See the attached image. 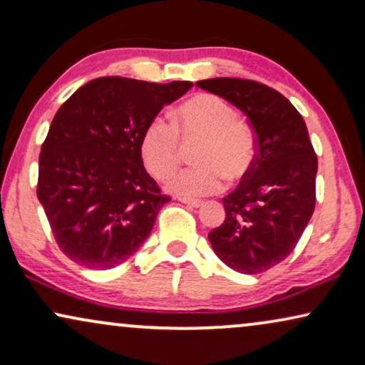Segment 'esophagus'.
<instances>
[{"label":"esophagus","instance_id":"esophagus-1","mask_svg":"<svg viewBox=\"0 0 365 365\" xmlns=\"http://www.w3.org/2000/svg\"><path fill=\"white\" fill-rule=\"evenodd\" d=\"M178 201H181V202L187 204V206H192V207H201L204 204L201 199H191V197H184V196H178Z\"/></svg>","mask_w":365,"mask_h":365}]
</instances>
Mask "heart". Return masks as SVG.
Wrapping results in <instances>:
<instances>
[{"label":"heart","instance_id":"b5f03b06","mask_svg":"<svg viewBox=\"0 0 365 365\" xmlns=\"http://www.w3.org/2000/svg\"><path fill=\"white\" fill-rule=\"evenodd\" d=\"M184 143L197 141L192 159L196 166L182 169L169 178L168 187L184 197L207 196L224 186V178L239 181L252 166L254 136L237 113L224 99L197 94L181 104L173 124L156 118L143 131L141 158L148 171L166 179L179 166Z\"/></svg>","mask_w":365,"mask_h":365}]
</instances>
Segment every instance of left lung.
<instances>
[{"label":"left lung","mask_w":365,"mask_h":365,"mask_svg":"<svg viewBox=\"0 0 365 365\" xmlns=\"http://www.w3.org/2000/svg\"><path fill=\"white\" fill-rule=\"evenodd\" d=\"M196 84L246 114L257 151L239 186L222 197L226 219L209 241L234 271L264 272L294 251L316 207L317 156L306 123L287 98L252 79Z\"/></svg>","instance_id":"8db88e82"}]
</instances>
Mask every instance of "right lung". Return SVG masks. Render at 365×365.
Returning <instances> with one entry per match:
<instances>
[{
	"label": "right lung",
	"instance_id": "obj_1",
	"mask_svg": "<svg viewBox=\"0 0 365 365\" xmlns=\"http://www.w3.org/2000/svg\"><path fill=\"white\" fill-rule=\"evenodd\" d=\"M191 88L96 78L58 109L39 153L36 194L71 261L116 267L151 234L171 197L144 169L139 143L158 113Z\"/></svg>",
	"mask_w": 365,
	"mask_h": 365
}]
</instances>
